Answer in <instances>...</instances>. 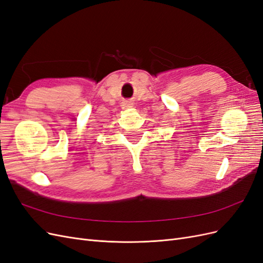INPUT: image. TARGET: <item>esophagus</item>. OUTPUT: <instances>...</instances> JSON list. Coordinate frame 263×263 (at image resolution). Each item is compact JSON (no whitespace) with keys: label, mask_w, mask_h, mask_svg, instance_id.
<instances>
[{"label":"esophagus","mask_w":263,"mask_h":263,"mask_svg":"<svg viewBox=\"0 0 263 263\" xmlns=\"http://www.w3.org/2000/svg\"><path fill=\"white\" fill-rule=\"evenodd\" d=\"M130 107H133V104L130 102H124L123 103V108H130Z\"/></svg>","instance_id":"1"}]
</instances>
